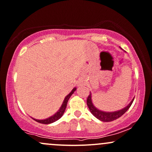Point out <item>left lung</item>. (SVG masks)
<instances>
[{
    "mask_svg": "<svg viewBox=\"0 0 152 152\" xmlns=\"http://www.w3.org/2000/svg\"><path fill=\"white\" fill-rule=\"evenodd\" d=\"M134 98H135V97H133L132 100L130 101V103H129L127 106L123 108L122 109L119 110V111H112V112H107V111H103L98 109V108H97L94 105L92 100V93H91L90 92V95H89L88 97H87V104L89 111H90V112L92 113L94 116H95L97 119H98L99 120L102 121V122H112V121H114L115 119H118V118H119L120 116H122V115L130 108L132 102H133Z\"/></svg>",
    "mask_w": 152,
    "mask_h": 152,
    "instance_id": "8db88e82",
    "label": "left lung"
}]
</instances>
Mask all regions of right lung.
<instances>
[{
	"label": "right lung",
	"mask_w": 152,
	"mask_h": 152,
	"mask_svg": "<svg viewBox=\"0 0 152 152\" xmlns=\"http://www.w3.org/2000/svg\"><path fill=\"white\" fill-rule=\"evenodd\" d=\"M76 90V87H74V88L72 89L71 92H70V93L68 94L67 96H65V99H64V100L63 102V103H62L61 106H60V109H59L55 114H53L52 116H49V117H48V118H47V119H34V118H32V119H34V120L36 121V122L41 123V124H51V123H53V122H56L57 120H58V119H60V118L63 116L64 112H65L68 100H69L70 97H71V95L74 93V92Z\"/></svg>",
	"instance_id": "1"
}]
</instances>
